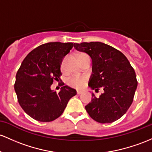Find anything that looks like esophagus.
<instances>
[{"label":"esophagus","instance_id":"esophagus-1","mask_svg":"<svg viewBox=\"0 0 152 152\" xmlns=\"http://www.w3.org/2000/svg\"><path fill=\"white\" fill-rule=\"evenodd\" d=\"M82 93H83L82 91H79V90L77 91V94H82Z\"/></svg>","mask_w":152,"mask_h":152}]
</instances>
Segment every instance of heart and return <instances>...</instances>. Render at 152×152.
Wrapping results in <instances>:
<instances>
[{
	"label": "heart",
	"mask_w": 152,
	"mask_h": 152,
	"mask_svg": "<svg viewBox=\"0 0 152 152\" xmlns=\"http://www.w3.org/2000/svg\"><path fill=\"white\" fill-rule=\"evenodd\" d=\"M82 55H84V53H80V54L77 55V58L80 57V56H82ZM63 63H64V61L61 63V69L63 68ZM87 76H73L72 77L70 78V79H68L67 83L70 86H71V87L75 88V89H81L84 87L86 82H87Z\"/></svg>",
	"instance_id": "heart-1"
}]
</instances>
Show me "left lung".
Masks as SVG:
<instances>
[{"label":"left lung","instance_id":"1","mask_svg":"<svg viewBox=\"0 0 152 152\" xmlns=\"http://www.w3.org/2000/svg\"><path fill=\"white\" fill-rule=\"evenodd\" d=\"M75 49L84 52L92 61L89 87L104 92L99 97L92 93L91 102L85 106L89 116L100 123L121 118L132 104L138 82L127 58L115 48L100 42L74 43Z\"/></svg>","mask_w":152,"mask_h":152}]
</instances>
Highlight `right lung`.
<instances>
[{
	"label": "right lung",
	"mask_w": 152,
	"mask_h": 152,
	"mask_svg": "<svg viewBox=\"0 0 152 152\" xmlns=\"http://www.w3.org/2000/svg\"><path fill=\"white\" fill-rule=\"evenodd\" d=\"M71 42H48L31 51L16 75L14 89L20 106L28 115L40 122H50L62 115L68 101L76 94L63 86L58 93L50 89L62 75L61 66L72 49Z\"/></svg>",
	"instance_id": "1"
}]
</instances>
